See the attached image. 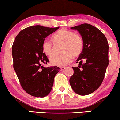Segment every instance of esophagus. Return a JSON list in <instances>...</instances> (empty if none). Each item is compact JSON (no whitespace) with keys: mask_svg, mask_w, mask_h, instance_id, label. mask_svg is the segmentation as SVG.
<instances>
[{"mask_svg":"<svg viewBox=\"0 0 120 120\" xmlns=\"http://www.w3.org/2000/svg\"><path fill=\"white\" fill-rule=\"evenodd\" d=\"M64 69H65V67H61L60 68V70H61V71H62V70H64Z\"/></svg>","mask_w":120,"mask_h":120,"instance_id":"34e87169","label":"esophagus"}]
</instances>
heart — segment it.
<instances>
[{
  "label": "heart",
  "mask_w": 120,
  "mask_h": 120,
  "mask_svg": "<svg viewBox=\"0 0 120 120\" xmlns=\"http://www.w3.org/2000/svg\"><path fill=\"white\" fill-rule=\"evenodd\" d=\"M51 39L54 44L62 43L61 52H63L50 57V63L52 65L60 67L67 65L71 61L72 55L78 56L83 49V42L81 37L67 29L63 28L56 32L52 35ZM42 50L46 56H51L53 52L51 42L44 40L42 44Z\"/></svg>",
  "instance_id": "b5f03b06"
}]
</instances>
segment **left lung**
Returning <instances> with one entry per match:
<instances>
[{"mask_svg":"<svg viewBox=\"0 0 120 120\" xmlns=\"http://www.w3.org/2000/svg\"><path fill=\"white\" fill-rule=\"evenodd\" d=\"M70 28L81 35L83 47L76 60L78 67H73L74 74L69 82L76 94L86 96L94 92L103 82L109 65V44L103 33L89 24Z\"/></svg>","mask_w":120,"mask_h":120,"instance_id":"1","label":"left lung"}]
</instances>
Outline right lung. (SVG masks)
<instances>
[{
    "mask_svg": "<svg viewBox=\"0 0 120 120\" xmlns=\"http://www.w3.org/2000/svg\"><path fill=\"white\" fill-rule=\"evenodd\" d=\"M59 27L34 26L22 30L12 46L13 67L23 89L31 96L44 97L51 92L59 67L44 68L49 62L42 50V44Z\"/></svg>",
    "mask_w": 120,
    "mask_h": 120,
    "instance_id": "1",
    "label": "right lung"
}]
</instances>
